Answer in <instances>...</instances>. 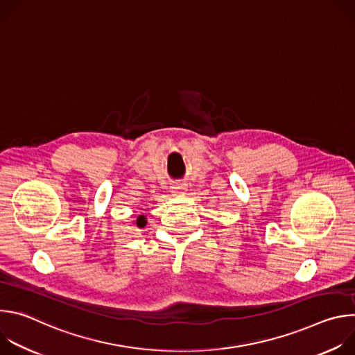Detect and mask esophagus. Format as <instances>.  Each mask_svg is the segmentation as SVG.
<instances>
[{
	"instance_id": "esophagus-1",
	"label": "esophagus",
	"mask_w": 355,
	"mask_h": 355,
	"mask_svg": "<svg viewBox=\"0 0 355 355\" xmlns=\"http://www.w3.org/2000/svg\"><path fill=\"white\" fill-rule=\"evenodd\" d=\"M171 189H173V192H174L175 195L185 193V191H187V184H175L174 187H171Z\"/></svg>"
}]
</instances>
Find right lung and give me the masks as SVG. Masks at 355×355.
<instances>
[{"label":"right lung","mask_w":355,"mask_h":355,"mask_svg":"<svg viewBox=\"0 0 355 355\" xmlns=\"http://www.w3.org/2000/svg\"><path fill=\"white\" fill-rule=\"evenodd\" d=\"M146 223H147V220H146V216H144V215L137 216V219H136V226H137V227H144Z\"/></svg>","instance_id":"right-lung-1"}]
</instances>
